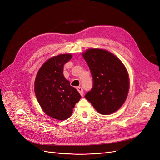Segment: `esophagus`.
<instances>
[{"label": "esophagus", "instance_id": "obj_1", "mask_svg": "<svg viewBox=\"0 0 160 160\" xmlns=\"http://www.w3.org/2000/svg\"><path fill=\"white\" fill-rule=\"evenodd\" d=\"M77 89L79 91V93H80V95L81 96L83 95V89H82L81 87H78V88H77Z\"/></svg>", "mask_w": 160, "mask_h": 160}]
</instances>
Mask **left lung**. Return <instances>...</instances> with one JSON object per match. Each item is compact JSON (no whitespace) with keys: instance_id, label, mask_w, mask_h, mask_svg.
I'll return each instance as SVG.
<instances>
[{"instance_id":"1","label":"left lung","mask_w":160,"mask_h":160,"mask_svg":"<svg viewBox=\"0 0 160 160\" xmlns=\"http://www.w3.org/2000/svg\"><path fill=\"white\" fill-rule=\"evenodd\" d=\"M93 76V86L85 95L98 113L109 115L125 103L129 77L122 61L112 52L89 48L82 53Z\"/></svg>"}]
</instances>
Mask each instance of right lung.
Here are the masks:
<instances>
[{"label": "right lung", "mask_w": 160, "mask_h": 160, "mask_svg": "<svg viewBox=\"0 0 160 160\" xmlns=\"http://www.w3.org/2000/svg\"><path fill=\"white\" fill-rule=\"evenodd\" d=\"M72 58L71 53L53 56L38 71L34 89L42 110L49 117L63 121L72 113L81 96L63 75V66Z\"/></svg>", "instance_id": "1"}]
</instances>
